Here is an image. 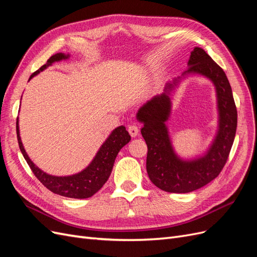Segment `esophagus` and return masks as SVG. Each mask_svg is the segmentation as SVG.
<instances>
[{
	"label": "esophagus",
	"mask_w": 257,
	"mask_h": 257,
	"mask_svg": "<svg viewBox=\"0 0 257 257\" xmlns=\"http://www.w3.org/2000/svg\"><path fill=\"white\" fill-rule=\"evenodd\" d=\"M127 131H128V133H130V135H131L132 137H136V136L138 135V133H139L138 126L135 125V124H132V125H130V126L127 127Z\"/></svg>",
	"instance_id": "obj_1"
}]
</instances>
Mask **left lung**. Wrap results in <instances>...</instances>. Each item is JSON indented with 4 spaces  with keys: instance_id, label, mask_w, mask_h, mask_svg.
<instances>
[{
    "instance_id": "left-lung-1",
    "label": "left lung",
    "mask_w": 257,
    "mask_h": 257,
    "mask_svg": "<svg viewBox=\"0 0 257 257\" xmlns=\"http://www.w3.org/2000/svg\"><path fill=\"white\" fill-rule=\"evenodd\" d=\"M189 68L182 76L200 74L211 80L216 90L219 131L208 152L199 159H179L170 144L165 122L172 102L169 93L180 79L167 83L164 92L152 97L138 109L137 119L144 123L142 135L148 147L147 173L151 182L169 193H189L203 188L220 175L226 164L237 130V108L231 87L223 69L201 48L191 52Z\"/></svg>"
}]
</instances>
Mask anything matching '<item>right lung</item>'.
Returning <instances> with one entry per match:
<instances>
[{
	"label": "right lung",
	"instance_id": "obj_1",
	"mask_svg": "<svg viewBox=\"0 0 257 257\" xmlns=\"http://www.w3.org/2000/svg\"><path fill=\"white\" fill-rule=\"evenodd\" d=\"M67 58L68 54H54V56L48 59L46 64H44L40 69H37L35 73L31 75L30 79L40 72L44 71L45 68L50 66L53 62L65 60ZM16 130L20 151L35 177L41 181V183H43L44 186H46L52 193L69 198H88L94 195L97 191L102 189V186L106 183L111 174L116 155H118L121 148L131 141V136L125 127H116L112 131L109 137L106 139V142L102 145V147L99 148L95 158L93 159L91 164L87 168L73 176L57 177L44 173L43 170L36 167L34 163L28 157L25 148L22 146L21 138L19 136L18 118L16 122Z\"/></svg>",
	"mask_w": 257,
	"mask_h": 257
}]
</instances>
